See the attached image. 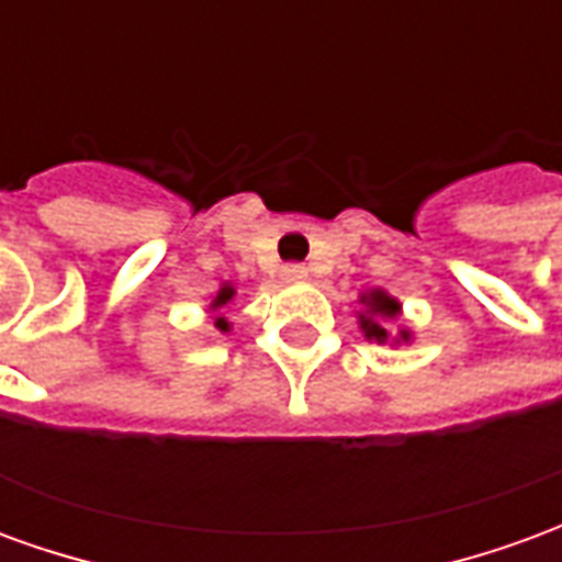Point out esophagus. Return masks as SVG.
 <instances>
[{
  "label": "esophagus",
  "mask_w": 562,
  "mask_h": 562,
  "mask_svg": "<svg viewBox=\"0 0 562 562\" xmlns=\"http://www.w3.org/2000/svg\"><path fill=\"white\" fill-rule=\"evenodd\" d=\"M280 277L285 282H301L306 280V268L304 265H285V268L280 270Z\"/></svg>",
  "instance_id": "obj_1"
}]
</instances>
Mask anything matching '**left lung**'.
<instances>
[{
	"label": "left lung",
	"instance_id": "left-lung-1",
	"mask_svg": "<svg viewBox=\"0 0 562 562\" xmlns=\"http://www.w3.org/2000/svg\"><path fill=\"white\" fill-rule=\"evenodd\" d=\"M361 304H364V313L358 316V325L364 330L367 340L389 342V322H394V318L401 316V304H397L389 292H382V289H373V292L361 294ZM409 337H413V334L403 328L394 342H409Z\"/></svg>",
	"mask_w": 562,
	"mask_h": 562
}]
</instances>
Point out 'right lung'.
I'll use <instances>...</instances> for the list:
<instances>
[{
	"instance_id": "obj_1",
	"label": "right lung",
	"mask_w": 562,
	"mask_h": 562,
	"mask_svg": "<svg viewBox=\"0 0 562 562\" xmlns=\"http://www.w3.org/2000/svg\"><path fill=\"white\" fill-rule=\"evenodd\" d=\"M232 297H234V285H228V282H225L220 292H216V297H213V304H210V310H220V306L228 304ZM216 328L228 330V328H232V325H228V322H225V318L220 316V318H216Z\"/></svg>"
}]
</instances>
